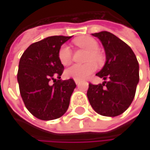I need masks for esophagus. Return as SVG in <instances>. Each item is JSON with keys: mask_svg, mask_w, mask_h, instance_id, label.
<instances>
[{"mask_svg": "<svg viewBox=\"0 0 150 150\" xmlns=\"http://www.w3.org/2000/svg\"><path fill=\"white\" fill-rule=\"evenodd\" d=\"M75 83H76V85H79L80 83H81V81H79V80H75Z\"/></svg>", "mask_w": 150, "mask_h": 150, "instance_id": "obj_1", "label": "esophagus"}]
</instances>
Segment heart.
Segmentation results:
<instances>
[{
  "label": "heart",
  "instance_id": "1",
  "mask_svg": "<svg viewBox=\"0 0 150 150\" xmlns=\"http://www.w3.org/2000/svg\"><path fill=\"white\" fill-rule=\"evenodd\" d=\"M75 44L84 48L88 51V54L85 58V62L87 63L79 65L75 64L71 67L68 68L64 74L67 78H72L75 80H84L92 75L97 69L96 63H101L103 62V54L98 50L99 44L98 42L92 37L85 36L75 40ZM58 58L60 62L67 66L70 64L72 61V51L68 45H62L58 51Z\"/></svg>",
  "mask_w": 150,
  "mask_h": 150
}]
</instances>
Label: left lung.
<instances>
[{"label": "left lung", "instance_id": "8db88e82", "mask_svg": "<svg viewBox=\"0 0 150 150\" xmlns=\"http://www.w3.org/2000/svg\"><path fill=\"white\" fill-rule=\"evenodd\" d=\"M103 43L106 63L96 75L104 81L88 84L87 96L94 110L104 116L122 114L134 100L139 81V64L133 50L115 35L102 31L92 34Z\"/></svg>", "mask_w": 150, "mask_h": 150}]
</instances>
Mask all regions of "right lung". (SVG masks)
Segmentation results:
<instances>
[{"label":"right lung","mask_w":150,"mask_h":150,"mask_svg":"<svg viewBox=\"0 0 150 150\" xmlns=\"http://www.w3.org/2000/svg\"><path fill=\"white\" fill-rule=\"evenodd\" d=\"M71 36L54 35L35 42L22 54L17 73L20 94L27 109L36 118L49 121L62 116L76 87L73 79H61L64 67L58 51Z\"/></svg>","instance_id":"1"}]
</instances>
